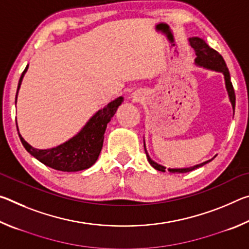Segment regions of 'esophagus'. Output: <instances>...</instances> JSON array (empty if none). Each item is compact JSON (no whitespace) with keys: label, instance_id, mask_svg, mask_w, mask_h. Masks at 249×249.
<instances>
[{"label":"esophagus","instance_id":"34e87169","mask_svg":"<svg viewBox=\"0 0 249 249\" xmlns=\"http://www.w3.org/2000/svg\"><path fill=\"white\" fill-rule=\"evenodd\" d=\"M133 100H134V101H137V100H140V95L136 94V93H134V94H133Z\"/></svg>","mask_w":249,"mask_h":249}]
</instances>
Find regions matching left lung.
Listing matches in <instances>:
<instances>
[{"label": "left lung", "instance_id": "1", "mask_svg": "<svg viewBox=\"0 0 249 249\" xmlns=\"http://www.w3.org/2000/svg\"><path fill=\"white\" fill-rule=\"evenodd\" d=\"M189 41H190L191 47L195 49L196 58V64L200 67H204L206 69H211V70H215V71H220L223 74H224V79H225V86H226V90L227 93H229L230 96V101L231 103V107H233V109H235V92H234V88L233 84H231V75H230V71L227 69V66L225 64L224 59L218 53L216 50H214L213 48H211L210 46L205 43L203 39L199 38V37H192V38H189ZM144 148H145V153L147 156V159H148V162L153 166L156 170L158 171H166V167H163L159 163L155 162L154 160H151L148 153H147L146 147H145V141H144ZM211 160H208V161H204L200 163V165L193 166L190 168H181V169H168L171 174H184V172H189L196 169V168L204 166L205 163L210 162Z\"/></svg>", "mask_w": 249, "mask_h": 249}]
</instances>
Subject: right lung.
I'll list each match as a JSON object with an SVG mask.
<instances>
[{"label": "right lung", "instance_id": "right-lung-1", "mask_svg": "<svg viewBox=\"0 0 249 249\" xmlns=\"http://www.w3.org/2000/svg\"><path fill=\"white\" fill-rule=\"evenodd\" d=\"M28 65L23 71L18 81V92L15 96V103L18 99L24 74L26 73ZM123 102V98L115 99L109 102L107 107L99 109L95 114L91 117L89 122L84 125V127L68 142L50 149H37L25 142L24 138H20L23 146L29 154L34 156L41 163L48 166L53 169L59 171H80L90 168L98 160L103 146L104 133L107 129V123L114 116L117 107ZM18 126V124H16Z\"/></svg>", "mask_w": 249, "mask_h": 249}]
</instances>
